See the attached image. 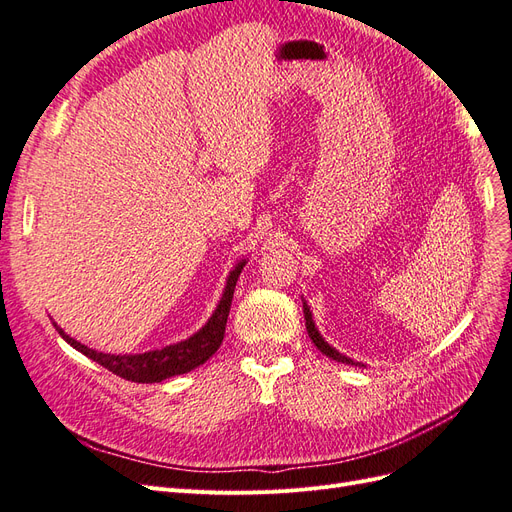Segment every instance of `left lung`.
<instances>
[{
    "label": "left lung",
    "mask_w": 512,
    "mask_h": 512,
    "mask_svg": "<svg viewBox=\"0 0 512 512\" xmlns=\"http://www.w3.org/2000/svg\"><path fill=\"white\" fill-rule=\"evenodd\" d=\"M302 306H304V319H306V332H309V337H311V341L315 343V347L319 349L321 354H326L328 358H332V360H337V362H345V364H358V362H354L352 358H347V356H343V354H339L337 349L334 347H330L324 339H321V334L317 332V328H315V321H313V315H311V309L309 306H306V302H302Z\"/></svg>",
    "instance_id": "obj_1"
}]
</instances>
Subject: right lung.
Wrapping results in <instances>:
<instances>
[{"instance_id":"1","label":"right lung","mask_w":512,"mask_h":512,"mask_svg":"<svg viewBox=\"0 0 512 512\" xmlns=\"http://www.w3.org/2000/svg\"><path fill=\"white\" fill-rule=\"evenodd\" d=\"M244 264L246 261H240V264L229 272L223 298H221V302H218L212 317L208 319V324L203 326L199 332H195L191 339L180 341L175 345H167L163 349H154V352H145V354L115 356V354L94 352V349H90L87 345H81L79 341L70 339L68 334L57 324H55V330L60 332V337L75 347L77 352L85 354L87 358H92L94 362L100 364V367L109 369L111 373L128 379V382H137V384L163 382V379H167V377L182 375V373L197 369L199 364L212 358L216 349L221 347L223 337H225L229 309H231L233 289H236L238 276H240Z\"/></svg>"}]
</instances>
